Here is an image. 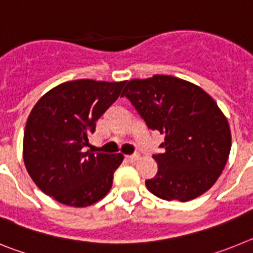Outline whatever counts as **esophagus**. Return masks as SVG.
<instances>
[{"label": "esophagus", "mask_w": 253, "mask_h": 253, "mask_svg": "<svg viewBox=\"0 0 253 253\" xmlns=\"http://www.w3.org/2000/svg\"><path fill=\"white\" fill-rule=\"evenodd\" d=\"M139 154H133V156H128V157H126V160L128 161H130V162H135V161H138L139 160Z\"/></svg>", "instance_id": "34e87169"}]
</instances>
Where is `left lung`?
Segmentation results:
<instances>
[{
  "label": "left lung",
  "instance_id": "obj_1",
  "mask_svg": "<svg viewBox=\"0 0 253 253\" xmlns=\"http://www.w3.org/2000/svg\"><path fill=\"white\" fill-rule=\"evenodd\" d=\"M128 97L151 130L165 134L153 154L157 175L147 189L163 200L189 202L215 184L231 152L227 118L203 88L177 77L154 75L131 80Z\"/></svg>",
  "mask_w": 253,
  "mask_h": 253
}]
</instances>
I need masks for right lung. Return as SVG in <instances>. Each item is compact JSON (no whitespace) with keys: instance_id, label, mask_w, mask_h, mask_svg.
I'll list each match as a JSON object with an SVG mask.
<instances>
[{"instance_id":"1","label":"right lung","mask_w":253,"mask_h":253,"mask_svg":"<svg viewBox=\"0 0 253 253\" xmlns=\"http://www.w3.org/2000/svg\"><path fill=\"white\" fill-rule=\"evenodd\" d=\"M125 81L76 80L51 88L33 107L24 131V162L44 194L68 207L99 202L111 189L120 153L84 152L96 122Z\"/></svg>"}]
</instances>
